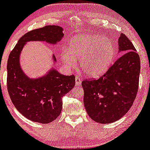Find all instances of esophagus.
Here are the masks:
<instances>
[{
	"label": "esophagus",
	"instance_id": "1",
	"mask_svg": "<svg viewBox=\"0 0 150 150\" xmlns=\"http://www.w3.org/2000/svg\"><path fill=\"white\" fill-rule=\"evenodd\" d=\"M81 83H82V79L79 76H78V75H76V76H75V84H76L77 85H81Z\"/></svg>",
	"mask_w": 150,
	"mask_h": 150
}]
</instances>
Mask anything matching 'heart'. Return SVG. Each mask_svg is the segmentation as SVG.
<instances>
[{"instance_id":"b5f03b06","label":"heart","mask_w":150,"mask_h":150,"mask_svg":"<svg viewBox=\"0 0 150 150\" xmlns=\"http://www.w3.org/2000/svg\"><path fill=\"white\" fill-rule=\"evenodd\" d=\"M115 55V46L111 39L87 34L74 37L71 47L64 48L61 56L65 66H74L78 60L80 69L85 75L96 77L109 67Z\"/></svg>"}]
</instances>
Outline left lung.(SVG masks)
I'll return each instance as SVG.
<instances>
[{
  "mask_svg": "<svg viewBox=\"0 0 150 150\" xmlns=\"http://www.w3.org/2000/svg\"><path fill=\"white\" fill-rule=\"evenodd\" d=\"M123 55L104 75L82 82L84 105L92 120L102 124L114 122L129 111L139 87L140 59L125 34L119 38Z\"/></svg>",
  "mask_w": 150,
  "mask_h": 150,
  "instance_id": "obj_1",
  "label": "left lung"
}]
</instances>
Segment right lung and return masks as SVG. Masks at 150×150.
<instances>
[{"label":"right lung","instance_id":"add662e5","mask_svg":"<svg viewBox=\"0 0 150 150\" xmlns=\"http://www.w3.org/2000/svg\"><path fill=\"white\" fill-rule=\"evenodd\" d=\"M63 35L62 28L58 25L33 30L20 38L8 57V94L16 109L31 121L46 124L55 120L61 112L62 97L75 86V78L74 75L66 76L52 70L40 79H29L20 67V53L28 41H46L55 44ZM54 60H56L55 57Z\"/></svg>","mask_w":150,"mask_h":150}]
</instances>
